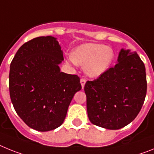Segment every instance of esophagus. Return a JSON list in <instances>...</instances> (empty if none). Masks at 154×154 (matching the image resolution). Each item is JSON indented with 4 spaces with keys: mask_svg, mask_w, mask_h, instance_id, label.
Returning <instances> with one entry per match:
<instances>
[{
    "mask_svg": "<svg viewBox=\"0 0 154 154\" xmlns=\"http://www.w3.org/2000/svg\"><path fill=\"white\" fill-rule=\"evenodd\" d=\"M85 83H86V80H85V78H81V87H82V89H84V88H85Z\"/></svg>",
    "mask_w": 154,
    "mask_h": 154,
    "instance_id": "obj_1",
    "label": "esophagus"
}]
</instances>
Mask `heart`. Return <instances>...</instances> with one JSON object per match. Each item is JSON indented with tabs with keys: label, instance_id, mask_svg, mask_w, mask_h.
<instances>
[{
	"label": "heart",
	"instance_id": "1",
	"mask_svg": "<svg viewBox=\"0 0 154 154\" xmlns=\"http://www.w3.org/2000/svg\"><path fill=\"white\" fill-rule=\"evenodd\" d=\"M115 52L112 47L97 43H85L79 45L72 53L69 62L84 66L88 77H98L112 66Z\"/></svg>",
	"mask_w": 154,
	"mask_h": 154
}]
</instances>
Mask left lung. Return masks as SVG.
Instances as JSON below:
<instances>
[{
	"label": "left lung",
	"instance_id": "obj_1",
	"mask_svg": "<svg viewBox=\"0 0 154 154\" xmlns=\"http://www.w3.org/2000/svg\"><path fill=\"white\" fill-rule=\"evenodd\" d=\"M144 63L136 52L122 49L118 63L97 80L87 81V110L92 124L119 129L135 119L146 94Z\"/></svg>",
	"mask_w": 154,
	"mask_h": 154
}]
</instances>
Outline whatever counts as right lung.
Here are the masks:
<instances>
[{
	"instance_id": "obj_1",
	"label": "right lung",
	"mask_w": 154,
	"mask_h": 154,
	"mask_svg": "<svg viewBox=\"0 0 154 154\" xmlns=\"http://www.w3.org/2000/svg\"><path fill=\"white\" fill-rule=\"evenodd\" d=\"M63 60L57 38L41 36L21 45L11 61V100L32 129L47 132L60 126L73 96L81 89L78 76L60 71Z\"/></svg>"
}]
</instances>
